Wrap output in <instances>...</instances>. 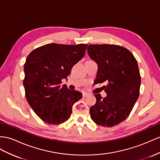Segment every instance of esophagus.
I'll return each instance as SVG.
<instances>
[{
  "instance_id": "1",
  "label": "esophagus",
  "mask_w": 160,
  "mask_h": 160,
  "mask_svg": "<svg viewBox=\"0 0 160 160\" xmlns=\"http://www.w3.org/2000/svg\"><path fill=\"white\" fill-rule=\"evenodd\" d=\"M89 95H90V94H89V93H88V92H83V93H82V97H88V96H89Z\"/></svg>"
}]
</instances>
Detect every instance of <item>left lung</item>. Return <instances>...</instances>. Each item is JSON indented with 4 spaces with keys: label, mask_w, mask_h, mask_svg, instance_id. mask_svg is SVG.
<instances>
[{
    "label": "left lung",
    "mask_w": 160,
    "mask_h": 160,
    "mask_svg": "<svg viewBox=\"0 0 160 160\" xmlns=\"http://www.w3.org/2000/svg\"><path fill=\"white\" fill-rule=\"evenodd\" d=\"M88 54L98 65L95 82H105L107 97L95 94L96 103L90 108L97 124L112 127L125 120L139 96L141 75L137 61L128 49L116 44H89Z\"/></svg>",
    "instance_id": "1"
}]
</instances>
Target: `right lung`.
Listing matches in <instances>:
<instances>
[{"label": "right lung", "instance_id": "add662e5", "mask_svg": "<svg viewBox=\"0 0 160 160\" xmlns=\"http://www.w3.org/2000/svg\"><path fill=\"white\" fill-rule=\"evenodd\" d=\"M87 46L51 43L36 48L28 55L23 82L26 97L44 122L57 125L70 118L73 105L82 95L61 85V80L84 57Z\"/></svg>", "mask_w": 160, "mask_h": 160}]
</instances>
